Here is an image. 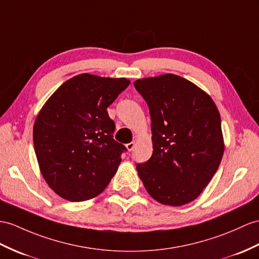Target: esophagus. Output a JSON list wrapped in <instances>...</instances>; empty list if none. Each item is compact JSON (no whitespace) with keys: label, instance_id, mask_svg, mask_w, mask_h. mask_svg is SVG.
<instances>
[{"label":"esophagus","instance_id":"1","mask_svg":"<svg viewBox=\"0 0 259 259\" xmlns=\"http://www.w3.org/2000/svg\"><path fill=\"white\" fill-rule=\"evenodd\" d=\"M134 147H135V142H132V143H128V144H126V148H127V150L128 151H132L134 149Z\"/></svg>","mask_w":259,"mask_h":259}]
</instances>
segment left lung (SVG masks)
<instances>
[{"label":"left lung","instance_id":"8db88e82","mask_svg":"<svg viewBox=\"0 0 259 259\" xmlns=\"http://www.w3.org/2000/svg\"><path fill=\"white\" fill-rule=\"evenodd\" d=\"M135 89L146 101L151 119L153 155L137 163L151 198L180 206L202 193L224 153L221 116L211 97L172 73L138 79Z\"/></svg>","mask_w":259,"mask_h":259}]
</instances>
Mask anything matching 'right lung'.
I'll return each mask as SVG.
<instances>
[{
    "label": "right lung",
    "mask_w": 259,
    "mask_h": 259,
    "mask_svg": "<svg viewBox=\"0 0 259 259\" xmlns=\"http://www.w3.org/2000/svg\"><path fill=\"white\" fill-rule=\"evenodd\" d=\"M131 81L90 73L64 82L35 119L33 140L47 185L72 202L97 197L110 184L125 146L113 138L108 111Z\"/></svg>",
    "instance_id": "right-lung-1"
}]
</instances>
